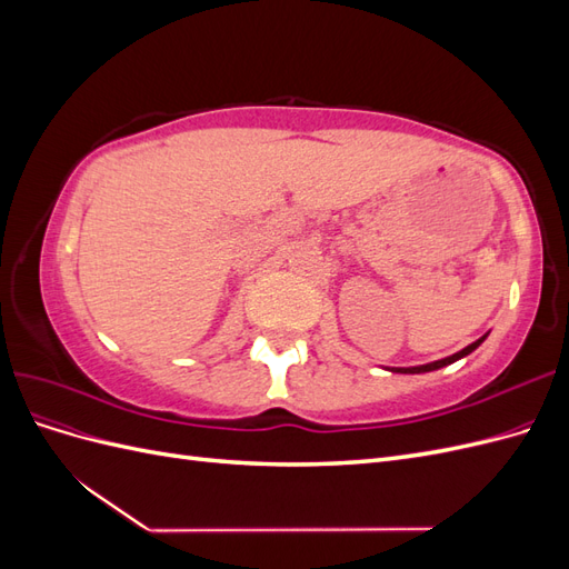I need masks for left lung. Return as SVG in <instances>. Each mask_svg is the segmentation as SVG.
Masks as SVG:
<instances>
[{
	"mask_svg": "<svg viewBox=\"0 0 569 569\" xmlns=\"http://www.w3.org/2000/svg\"><path fill=\"white\" fill-rule=\"evenodd\" d=\"M485 341V337L481 339H477L475 343H470V347H465L462 351H458V353H453V356H449V358H441V360H435V363H427V366H418V368H401V370H396V372H429V370H439V368H443V366H449V363H453V360H458V358H462V356H468V353H472L479 343Z\"/></svg>",
	"mask_w": 569,
	"mask_h": 569,
	"instance_id": "left-lung-1",
	"label": "left lung"
}]
</instances>
